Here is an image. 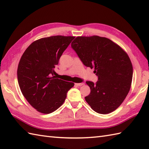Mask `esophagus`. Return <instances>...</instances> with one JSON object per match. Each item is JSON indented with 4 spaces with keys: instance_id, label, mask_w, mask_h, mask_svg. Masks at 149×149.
Here are the masks:
<instances>
[{
    "instance_id": "34e87169",
    "label": "esophagus",
    "mask_w": 149,
    "mask_h": 149,
    "mask_svg": "<svg viewBox=\"0 0 149 149\" xmlns=\"http://www.w3.org/2000/svg\"><path fill=\"white\" fill-rule=\"evenodd\" d=\"M75 84L77 86H83V85H84V84L83 83H75Z\"/></svg>"
}]
</instances>
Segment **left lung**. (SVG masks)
I'll return each mask as SVG.
<instances>
[{
    "label": "left lung",
    "mask_w": 149,
    "mask_h": 149,
    "mask_svg": "<svg viewBox=\"0 0 149 149\" xmlns=\"http://www.w3.org/2000/svg\"><path fill=\"white\" fill-rule=\"evenodd\" d=\"M83 64L98 76L86 81L90 93L85 100L95 111L107 114L121 105L130 90L132 65L127 54L107 38L77 36L71 44Z\"/></svg>",
    "instance_id": "8db88e82"
}]
</instances>
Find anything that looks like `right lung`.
<instances>
[{
  "label": "right lung",
  "instance_id": "add662e5",
  "mask_svg": "<svg viewBox=\"0 0 149 149\" xmlns=\"http://www.w3.org/2000/svg\"><path fill=\"white\" fill-rule=\"evenodd\" d=\"M74 38H43L31 43L22 56L17 70L19 86L38 111L49 114L58 109L65 102L68 91L74 86V83L53 76L60 57Z\"/></svg>",
  "mask_w": 149,
  "mask_h": 149
}]
</instances>
